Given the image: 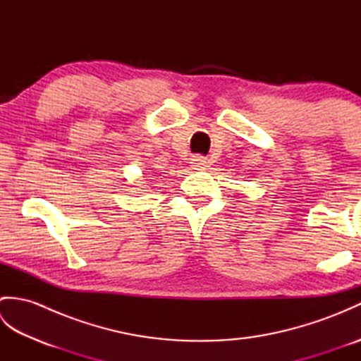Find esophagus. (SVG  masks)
<instances>
[{
	"mask_svg": "<svg viewBox=\"0 0 361 361\" xmlns=\"http://www.w3.org/2000/svg\"><path fill=\"white\" fill-rule=\"evenodd\" d=\"M204 158L203 157H194L192 158V166H194V169H202L203 166H204Z\"/></svg>",
	"mask_w": 361,
	"mask_h": 361,
	"instance_id": "esophagus-1",
	"label": "esophagus"
}]
</instances>
